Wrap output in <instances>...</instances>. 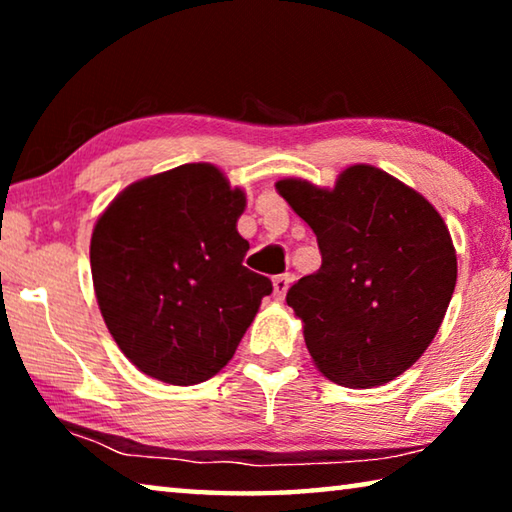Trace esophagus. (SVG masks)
I'll list each match as a JSON object with an SVG mask.
<instances>
[{
  "label": "esophagus",
  "mask_w": 512,
  "mask_h": 512,
  "mask_svg": "<svg viewBox=\"0 0 512 512\" xmlns=\"http://www.w3.org/2000/svg\"><path fill=\"white\" fill-rule=\"evenodd\" d=\"M289 284H291L289 275L273 277V296H275V300H284V296H287V291H289Z\"/></svg>",
  "instance_id": "esophagus-1"
}]
</instances>
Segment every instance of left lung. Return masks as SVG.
<instances>
[{
    "label": "left lung",
    "instance_id": "8db88e82",
    "mask_svg": "<svg viewBox=\"0 0 512 512\" xmlns=\"http://www.w3.org/2000/svg\"><path fill=\"white\" fill-rule=\"evenodd\" d=\"M318 239L323 264L287 293L311 359L350 388L388 384L436 336L456 287L452 237L427 198L370 164L334 189L277 180Z\"/></svg>",
    "mask_w": 512,
    "mask_h": 512
}]
</instances>
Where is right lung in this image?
Wrapping results in <instances>:
<instances>
[{"label":"right lung","mask_w":512,"mask_h":512,"mask_svg":"<svg viewBox=\"0 0 512 512\" xmlns=\"http://www.w3.org/2000/svg\"><path fill=\"white\" fill-rule=\"evenodd\" d=\"M244 207L241 189L198 162L137 180L99 216L94 293L112 339L144 375L173 386L214 377L273 291L244 266Z\"/></svg>","instance_id":"add662e5"}]
</instances>
